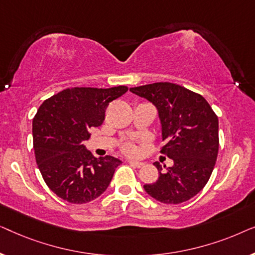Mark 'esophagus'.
<instances>
[{"label":"esophagus","mask_w":255,"mask_h":255,"mask_svg":"<svg viewBox=\"0 0 255 255\" xmlns=\"http://www.w3.org/2000/svg\"><path fill=\"white\" fill-rule=\"evenodd\" d=\"M128 163H130L132 167H135V168H140V167L144 166V162L134 161V160H130V161H128Z\"/></svg>","instance_id":"1"}]
</instances>
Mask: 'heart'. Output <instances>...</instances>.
<instances>
[{"label": "heart", "mask_w": 255, "mask_h": 255, "mask_svg": "<svg viewBox=\"0 0 255 255\" xmlns=\"http://www.w3.org/2000/svg\"><path fill=\"white\" fill-rule=\"evenodd\" d=\"M124 151L128 153V154H135L137 153V147L133 144H131V142H128V144L124 145Z\"/></svg>", "instance_id": "heart-1"}]
</instances>
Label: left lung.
<instances>
[{
    "instance_id": "8db88e82",
    "label": "left lung",
    "mask_w": 255,
    "mask_h": 255,
    "mask_svg": "<svg viewBox=\"0 0 255 255\" xmlns=\"http://www.w3.org/2000/svg\"><path fill=\"white\" fill-rule=\"evenodd\" d=\"M130 92L156 108L165 142L161 152L174 161L166 172L154 162L159 177L145 184V191L166 204L190 200L203 189L214 170L219 147L218 117L203 96L175 83L156 82Z\"/></svg>"
}]
</instances>
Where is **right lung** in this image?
I'll use <instances>...</instances> for the list:
<instances>
[{"instance_id": "obj_1", "label": "right lung", "mask_w": 255, "mask_h": 255, "mask_svg": "<svg viewBox=\"0 0 255 255\" xmlns=\"http://www.w3.org/2000/svg\"><path fill=\"white\" fill-rule=\"evenodd\" d=\"M128 92L113 88L75 87L44 101L32 122L36 161L47 187L62 200L88 203L109 187L122 161L107 155L94 158L83 141L89 130L101 127L111 101Z\"/></svg>"}]
</instances>
